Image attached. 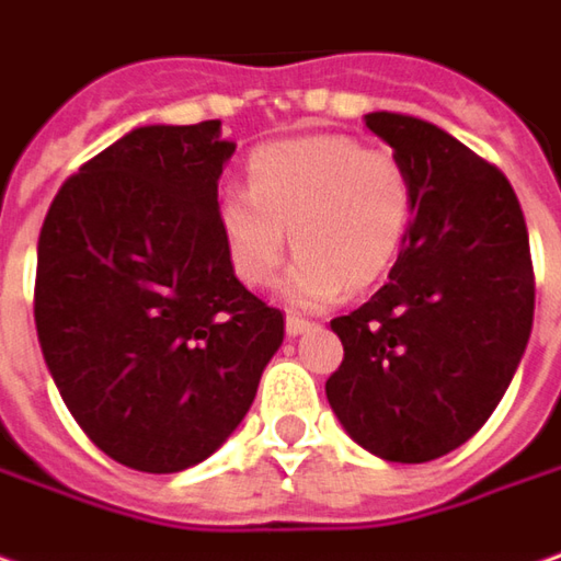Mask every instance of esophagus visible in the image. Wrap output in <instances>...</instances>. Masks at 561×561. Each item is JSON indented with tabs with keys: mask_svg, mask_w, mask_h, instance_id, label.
I'll return each instance as SVG.
<instances>
[{
	"mask_svg": "<svg viewBox=\"0 0 561 561\" xmlns=\"http://www.w3.org/2000/svg\"><path fill=\"white\" fill-rule=\"evenodd\" d=\"M311 321L308 318H299V314H287V333L289 336H299V333H306V330H311Z\"/></svg>",
	"mask_w": 561,
	"mask_h": 561,
	"instance_id": "34e87169",
	"label": "esophagus"
}]
</instances>
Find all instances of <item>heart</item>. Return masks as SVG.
<instances>
[{"label": "heart", "mask_w": 561, "mask_h": 561, "mask_svg": "<svg viewBox=\"0 0 561 561\" xmlns=\"http://www.w3.org/2000/svg\"><path fill=\"white\" fill-rule=\"evenodd\" d=\"M416 184L389 148L352 135H302L250 153L247 187L216 206L221 247L247 287H268L293 234L284 277L293 306L321 308L345 287H370L394 265L413 225Z\"/></svg>", "instance_id": "1"}]
</instances>
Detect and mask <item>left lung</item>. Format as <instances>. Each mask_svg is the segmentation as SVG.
<instances>
[{
  "instance_id": "obj_1",
  "label": "left lung",
  "mask_w": 561,
  "mask_h": 561,
  "mask_svg": "<svg viewBox=\"0 0 561 561\" xmlns=\"http://www.w3.org/2000/svg\"><path fill=\"white\" fill-rule=\"evenodd\" d=\"M408 163L416 209L389 284L333 318L345 358L327 401L392 463H426L494 413L535 324V265L513 184L426 119L367 114Z\"/></svg>"
}]
</instances>
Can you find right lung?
<instances>
[{
	"label": "right lung",
	"instance_id": "right-lung-1",
	"mask_svg": "<svg viewBox=\"0 0 561 561\" xmlns=\"http://www.w3.org/2000/svg\"><path fill=\"white\" fill-rule=\"evenodd\" d=\"M219 119L141 126L79 167L39 231L33 318L67 411L107 457L182 472L240 426L284 311L234 277Z\"/></svg>",
	"mask_w": 561,
	"mask_h": 561
}]
</instances>
